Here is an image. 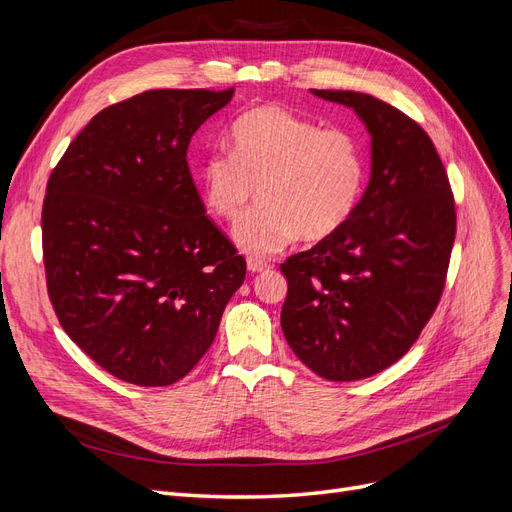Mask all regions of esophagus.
<instances>
[{"label":"esophagus","mask_w":512,"mask_h":512,"mask_svg":"<svg viewBox=\"0 0 512 512\" xmlns=\"http://www.w3.org/2000/svg\"><path fill=\"white\" fill-rule=\"evenodd\" d=\"M267 269H271V265H269V262H265V260H258V258L247 260V271H250V273H262V271H267Z\"/></svg>","instance_id":"esophagus-1"}]
</instances>
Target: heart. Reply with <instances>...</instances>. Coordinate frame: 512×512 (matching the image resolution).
Masks as SVG:
<instances>
[{"mask_svg": "<svg viewBox=\"0 0 512 512\" xmlns=\"http://www.w3.org/2000/svg\"><path fill=\"white\" fill-rule=\"evenodd\" d=\"M228 143L230 151L203 160L198 179L207 207L228 224H239L260 192L265 203L235 235L245 254L273 256L299 235L329 239L352 220L367 181L365 147L352 130L262 104L232 123Z\"/></svg>", "mask_w": 512, "mask_h": 512, "instance_id": "b5f03b06", "label": "heart"}]
</instances>
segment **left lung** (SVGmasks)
Segmentation results:
<instances>
[{
	"label": "left lung",
	"mask_w": 512,
	"mask_h": 512,
	"mask_svg": "<svg viewBox=\"0 0 512 512\" xmlns=\"http://www.w3.org/2000/svg\"><path fill=\"white\" fill-rule=\"evenodd\" d=\"M350 106L371 136V177L352 220L280 267L282 331L303 365L352 382L404 356L440 303L457 213L427 132L359 91L312 89Z\"/></svg>",
	"instance_id": "left-lung-1"
}]
</instances>
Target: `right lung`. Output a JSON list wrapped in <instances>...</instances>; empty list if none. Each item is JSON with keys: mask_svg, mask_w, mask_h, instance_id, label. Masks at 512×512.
Masks as SVG:
<instances>
[{"mask_svg": "<svg viewBox=\"0 0 512 512\" xmlns=\"http://www.w3.org/2000/svg\"><path fill=\"white\" fill-rule=\"evenodd\" d=\"M232 94L151 89L108 106L46 183L49 299L72 342L123 382L188 376L245 280V258L205 215L188 166L194 132Z\"/></svg>", "mask_w": 512, "mask_h": 512, "instance_id": "1", "label": "right lung"}]
</instances>
